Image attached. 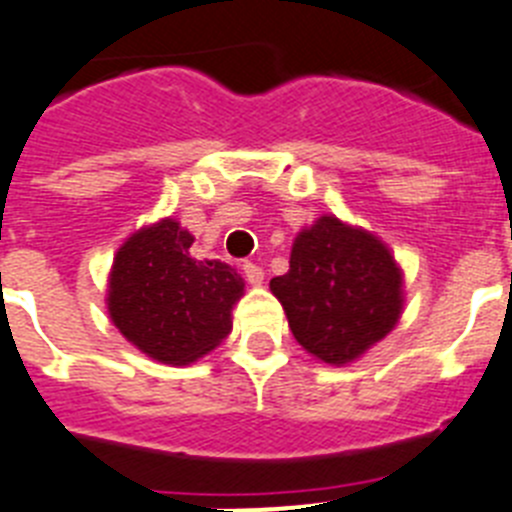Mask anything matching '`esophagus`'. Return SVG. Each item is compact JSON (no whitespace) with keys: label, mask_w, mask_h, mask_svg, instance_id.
<instances>
[{"label":"esophagus","mask_w":512,"mask_h":512,"mask_svg":"<svg viewBox=\"0 0 512 512\" xmlns=\"http://www.w3.org/2000/svg\"><path fill=\"white\" fill-rule=\"evenodd\" d=\"M243 277L248 279V284H261L264 282V269L259 264H253V261H246L243 264Z\"/></svg>","instance_id":"esophagus-1"}]
</instances>
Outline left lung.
<instances>
[{"mask_svg": "<svg viewBox=\"0 0 512 512\" xmlns=\"http://www.w3.org/2000/svg\"><path fill=\"white\" fill-rule=\"evenodd\" d=\"M400 287L384 243L330 215L297 235L289 271L271 279L292 336L325 364L356 359L395 328Z\"/></svg>", "mask_w": 512, "mask_h": 512, "instance_id": "obj_1", "label": "left lung"}]
</instances>
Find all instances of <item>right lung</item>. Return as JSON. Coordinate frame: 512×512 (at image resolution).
<instances>
[{
  "label": "right lung",
  "mask_w": 512,
  "mask_h": 512,
  "mask_svg": "<svg viewBox=\"0 0 512 512\" xmlns=\"http://www.w3.org/2000/svg\"><path fill=\"white\" fill-rule=\"evenodd\" d=\"M174 220L140 230L117 251L110 318L130 343L166 364H189L230 333L243 279L223 261H197Z\"/></svg>",
  "instance_id": "obj_1"
}]
</instances>
